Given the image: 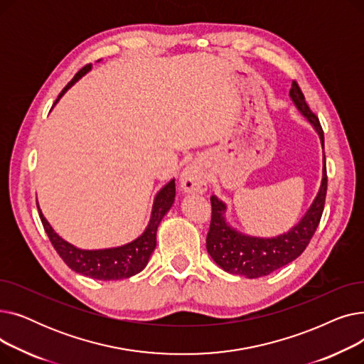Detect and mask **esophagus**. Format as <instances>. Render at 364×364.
Masks as SVG:
<instances>
[{
  "label": "esophagus",
  "instance_id": "esophagus-1",
  "mask_svg": "<svg viewBox=\"0 0 364 364\" xmlns=\"http://www.w3.org/2000/svg\"><path fill=\"white\" fill-rule=\"evenodd\" d=\"M180 183H181L183 192L186 193L202 195L208 187L205 172L198 164H190L183 169L180 176Z\"/></svg>",
  "mask_w": 364,
  "mask_h": 364
}]
</instances>
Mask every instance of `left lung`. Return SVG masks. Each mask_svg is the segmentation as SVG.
<instances>
[{
  "label": "left lung",
  "mask_w": 364,
  "mask_h": 364,
  "mask_svg": "<svg viewBox=\"0 0 364 364\" xmlns=\"http://www.w3.org/2000/svg\"><path fill=\"white\" fill-rule=\"evenodd\" d=\"M289 95L296 109L309 119V122L317 131L321 147L324 149V136L320 121L311 112L307 102H305L304 94L296 81L292 82ZM326 192L328 176L326 161H324L323 151L321 184L310 209L288 233L272 239L254 237L236 232L225 221V203H223L218 198L211 196L213 215L211 225H209V232L206 236L208 254L211 255V258L224 272L245 276L247 279L262 277L282 269L283 265L296 259L305 251V247L309 246L323 214Z\"/></svg>",
  "instance_id": "1"
}]
</instances>
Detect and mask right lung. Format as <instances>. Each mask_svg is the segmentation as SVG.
I'll return each instance as SVG.
<instances>
[{
  "label": "right lung",
  "instance_id": "add662e5",
  "mask_svg": "<svg viewBox=\"0 0 364 364\" xmlns=\"http://www.w3.org/2000/svg\"><path fill=\"white\" fill-rule=\"evenodd\" d=\"M90 69H91V65H87L76 73L73 76V80L59 94V97H57L54 105L59 102L62 95ZM174 199H176V180H171L156 195L155 202H153L149 225L146 227L144 233L140 237L119 247H110V250H99V251H85L68 243L65 239H62L53 230V227L44 218L38 203L36 206H38V213H40L41 223L44 225V230L51 245L54 246L57 254L60 255V258L66 262L69 269L91 279L119 280V279H128L134 274L140 273L147 265L151 252L155 251L156 247L158 225L165 217V214L169 211L172 203H174Z\"/></svg>",
  "mask_w": 364,
  "mask_h": 364
}]
</instances>
